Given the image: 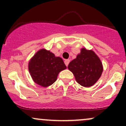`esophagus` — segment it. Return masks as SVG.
<instances>
[{"instance_id": "1", "label": "esophagus", "mask_w": 126, "mask_h": 126, "mask_svg": "<svg viewBox=\"0 0 126 126\" xmlns=\"http://www.w3.org/2000/svg\"><path fill=\"white\" fill-rule=\"evenodd\" d=\"M69 62H70V60H64V63H65V64L66 66H68V64H69Z\"/></svg>"}]
</instances>
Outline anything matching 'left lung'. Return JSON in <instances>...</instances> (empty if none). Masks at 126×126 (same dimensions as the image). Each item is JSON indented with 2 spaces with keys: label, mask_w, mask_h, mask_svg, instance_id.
<instances>
[{
  "label": "left lung",
  "mask_w": 126,
  "mask_h": 126,
  "mask_svg": "<svg viewBox=\"0 0 126 126\" xmlns=\"http://www.w3.org/2000/svg\"><path fill=\"white\" fill-rule=\"evenodd\" d=\"M68 68L73 73L78 83L84 87L93 85L101 77L103 66L94 52L82 48L76 58L69 63Z\"/></svg>",
  "instance_id": "8db88e82"
}]
</instances>
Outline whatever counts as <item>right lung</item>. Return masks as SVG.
Returning a JSON list of instances; mask_svg holds the SVG:
<instances>
[{
    "label": "right lung",
    "instance_id": "add662e5",
    "mask_svg": "<svg viewBox=\"0 0 126 126\" xmlns=\"http://www.w3.org/2000/svg\"><path fill=\"white\" fill-rule=\"evenodd\" d=\"M66 68L63 60L44 49H40L30 59L29 71L36 84L43 87L52 85L60 71Z\"/></svg>",
    "mask_w": 126,
    "mask_h": 126
}]
</instances>
